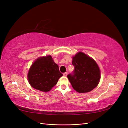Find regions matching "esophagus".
<instances>
[{"mask_svg": "<svg viewBox=\"0 0 128 128\" xmlns=\"http://www.w3.org/2000/svg\"><path fill=\"white\" fill-rule=\"evenodd\" d=\"M67 74H68V73H67V72H64V76H67Z\"/></svg>", "mask_w": 128, "mask_h": 128, "instance_id": "esophagus-1", "label": "esophagus"}]
</instances>
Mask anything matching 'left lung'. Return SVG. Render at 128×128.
Segmentation results:
<instances>
[{
    "label": "left lung",
    "mask_w": 128,
    "mask_h": 128,
    "mask_svg": "<svg viewBox=\"0 0 128 128\" xmlns=\"http://www.w3.org/2000/svg\"><path fill=\"white\" fill-rule=\"evenodd\" d=\"M72 64L74 70L67 77L75 91L81 94L86 93L98 86L100 79V69L92 58L80 52L72 57Z\"/></svg>",
    "instance_id": "1"
}]
</instances>
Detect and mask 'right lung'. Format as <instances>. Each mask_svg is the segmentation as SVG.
<instances>
[{
	"label": "right lung",
	"instance_id": "1",
	"mask_svg": "<svg viewBox=\"0 0 128 128\" xmlns=\"http://www.w3.org/2000/svg\"><path fill=\"white\" fill-rule=\"evenodd\" d=\"M58 65L51 56H42L32 64L28 73L29 83L33 88L42 92H48L57 84L62 76Z\"/></svg>",
	"mask_w": 128,
	"mask_h": 128
}]
</instances>
